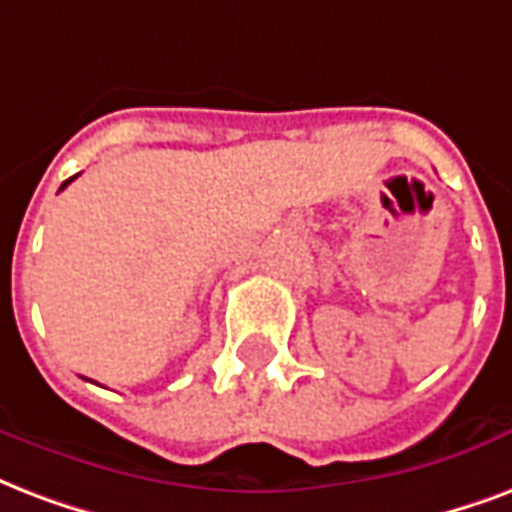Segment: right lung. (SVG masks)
Listing matches in <instances>:
<instances>
[{
  "label": "right lung",
  "mask_w": 512,
  "mask_h": 512,
  "mask_svg": "<svg viewBox=\"0 0 512 512\" xmlns=\"http://www.w3.org/2000/svg\"><path fill=\"white\" fill-rule=\"evenodd\" d=\"M74 177H77V174H74ZM74 177H69V179H66L64 185H61V190H64V187H66V185H69V182H72V179H74Z\"/></svg>",
  "instance_id": "right-lung-1"
}]
</instances>
